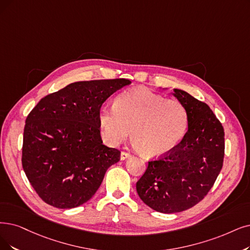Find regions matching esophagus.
<instances>
[{
	"mask_svg": "<svg viewBox=\"0 0 250 250\" xmlns=\"http://www.w3.org/2000/svg\"><path fill=\"white\" fill-rule=\"evenodd\" d=\"M128 157H130V154H129L128 152H125V151H122V152H121V160H125V159H127Z\"/></svg>",
	"mask_w": 250,
	"mask_h": 250,
	"instance_id": "esophagus-1",
	"label": "esophagus"
}]
</instances>
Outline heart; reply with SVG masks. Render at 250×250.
Returning a JSON list of instances; mask_svg holds the SVG:
<instances>
[{
	"label": "heart",
	"instance_id": "heart-1",
	"mask_svg": "<svg viewBox=\"0 0 250 250\" xmlns=\"http://www.w3.org/2000/svg\"><path fill=\"white\" fill-rule=\"evenodd\" d=\"M98 122L108 145L122 143L131 129L134 144L147 158L163 157L185 136L188 117L185 106L146 89L119 94L114 105L104 104Z\"/></svg>",
	"mask_w": 250,
	"mask_h": 250
}]
</instances>
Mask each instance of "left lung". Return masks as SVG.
Masks as SVG:
<instances>
[{
    "mask_svg": "<svg viewBox=\"0 0 250 250\" xmlns=\"http://www.w3.org/2000/svg\"><path fill=\"white\" fill-rule=\"evenodd\" d=\"M188 113V129L169 154L148 161L136 191L145 204L162 213L181 212L203 200L221 172L225 132L205 103L174 89Z\"/></svg>",
    "mask_w": 250,
    "mask_h": 250,
    "instance_id": "8db88e82",
    "label": "left lung"
}]
</instances>
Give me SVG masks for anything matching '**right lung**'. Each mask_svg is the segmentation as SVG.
I'll return each instance as SVG.
<instances>
[{
  "label": "right lung",
  "instance_id": "add662e5",
  "mask_svg": "<svg viewBox=\"0 0 250 250\" xmlns=\"http://www.w3.org/2000/svg\"><path fill=\"white\" fill-rule=\"evenodd\" d=\"M127 79L76 82L43 97L25 120L21 163L39 197L68 209L90 200L121 152L103 145L98 112Z\"/></svg>",
  "mask_w": 250,
  "mask_h": 250
}]
</instances>
